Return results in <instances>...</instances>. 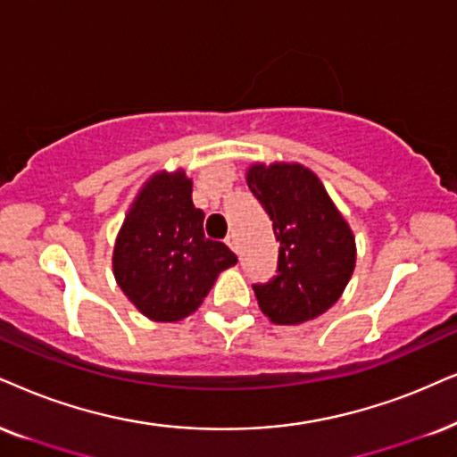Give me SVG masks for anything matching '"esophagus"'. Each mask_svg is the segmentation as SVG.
I'll return each mask as SVG.
<instances>
[{
	"instance_id": "34e87169",
	"label": "esophagus",
	"mask_w": 457,
	"mask_h": 457,
	"mask_svg": "<svg viewBox=\"0 0 457 457\" xmlns=\"http://www.w3.org/2000/svg\"><path fill=\"white\" fill-rule=\"evenodd\" d=\"M225 245H228L232 251H238V238H236V234H228V238H225Z\"/></svg>"
}]
</instances>
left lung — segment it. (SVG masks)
Returning a JSON list of instances; mask_svg holds the SVG:
<instances>
[{
  "label": "left lung",
  "instance_id": "left-lung-1",
  "mask_svg": "<svg viewBox=\"0 0 457 457\" xmlns=\"http://www.w3.org/2000/svg\"><path fill=\"white\" fill-rule=\"evenodd\" d=\"M246 183L280 242L276 276L253 285L259 308L276 325L316 319L342 297L354 271L352 229L303 166L255 164Z\"/></svg>",
  "mask_w": 457,
  "mask_h": 457
}]
</instances>
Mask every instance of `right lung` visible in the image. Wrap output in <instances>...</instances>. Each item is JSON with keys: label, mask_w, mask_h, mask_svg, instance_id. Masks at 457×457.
<instances>
[{"label": "right lung", "mask_w": 457, "mask_h": 457, "mask_svg": "<svg viewBox=\"0 0 457 457\" xmlns=\"http://www.w3.org/2000/svg\"><path fill=\"white\" fill-rule=\"evenodd\" d=\"M204 212L192 202L186 172L155 175L124 219L113 274L124 295L152 320L186 319L209 295L219 271L238 257L204 236Z\"/></svg>", "instance_id": "right-lung-1"}]
</instances>
